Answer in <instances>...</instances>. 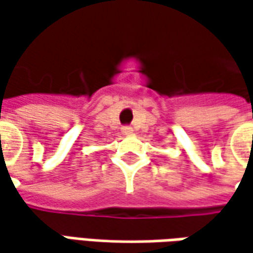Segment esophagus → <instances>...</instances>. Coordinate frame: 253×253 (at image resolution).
I'll list each match as a JSON object with an SVG mask.
<instances>
[{
    "instance_id": "1",
    "label": "esophagus",
    "mask_w": 253,
    "mask_h": 253,
    "mask_svg": "<svg viewBox=\"0 0 253 253\" xmlns=\"http://www.w3.org/2000/svg\"><path fill=\"white\" fill-rule=\"evenodd\" d=\"M122 132H124V133H131L132 128H129V126H124V128H122Z\"/></svg>"
}]
</instances>
